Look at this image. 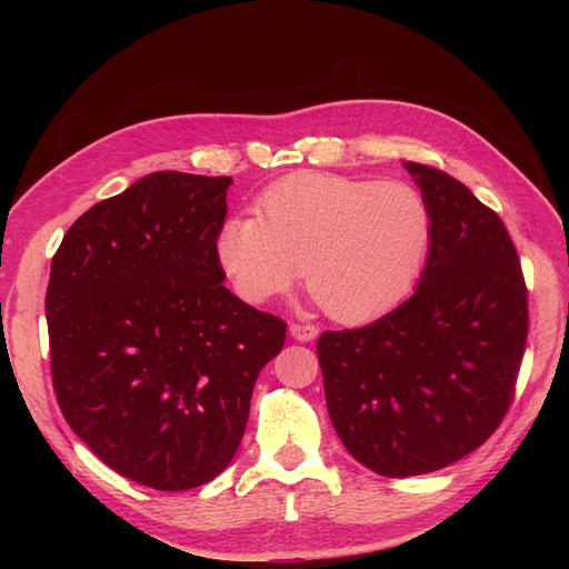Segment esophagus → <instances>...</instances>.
I'll list each match as a JSON object with an SVG mask.
<instances>
[{
	"label": "esophagus",
	"instance_id": "esophagus-1",
	"mask_svg": "<svg viewBox=\"0 0 569 569\" xmlns=\"http://www.w3.org/2000/svg\"><path fill=\"white\" fill-rule=\"evenodd\" d=\"M289 335L295 337L297 341H313L318 335H320V330L316 325H306V322H291L289 325Z\"/></svg>",
	"mask_w": 569,
	"mask_h": 569
}]
</instances>
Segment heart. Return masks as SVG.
<instances>
[{
  "mask_svg": "<svg viewBox=\"0 0 569 569\" xmlns=\"http://www.w3.org/2000/svg\"><path fill=\"white\" fill-rule=\"evenodd\" d=\"M432 213L420 189L337 173H303L270 187L261 216L234 213L216 258L234 295L263 303L295 282L343 322L399 303L427 261Z\"/></svg>",
  "mask_w": 569,
  "mask_h": 569,
  "instance_id": "1",
  "label": "heart"
}]
</instances>
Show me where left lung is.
<instances>
[{
	"label": "left lung",
	"mask_w": 569,
	"mask_h": 569,
	"mask_svg": "<svg viewBox=\"0 0 569 569\" xmlns=\"http://www.w3.org/2000/svg\"><path fill=\"white\" fill-rule=\"evenodd\" d=\"M403 166L432 213L416 295L318 339L335 432L382 477L435 472L479 449L512 401L527 341V289L503 220L443 170Z\"/></svg>",
	"instance_id": "8db88e82"
}]
</instances>
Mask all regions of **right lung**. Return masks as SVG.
<instances>
[{
  "mask_svg": "<svg viewBox=\"0 0 569 569\" xmlns=\"http://www.w3.org/2000/svg\"><path fill=\"white\" fill-rule=\"evenodd\" d=\"M228 176L151 173L94 203L51 258V380L66 422L137 485L194 489L234 458L287 325L222 284Z\"/></svg>",
  "mask_w": 569,
  "mask_h": 569,
  "instance_id": "obj_1",
  "label": "right lung"
}]
</instances>
